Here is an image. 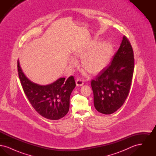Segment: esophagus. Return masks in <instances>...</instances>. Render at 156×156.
<instances>
[{
    "mask_svg": "<svg viewBox=\"0 0 156 156\" xmlns=\"http://www.w3.org/2000/svg\"><path fill=\"white\" fill-rule=\"evenodd\" d=\"M76 84L77 86H80V87L82 86V85H83V81L82 80H81V79L78 78V79H77L76 81Z\"/></svg>",
    "mask_w": 156,
    "mask_h": 156,
    "instance_id": "obj_1",
    "label": "esophagus"
}]
</instances>
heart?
Returning <instances> with one entry per match:
<instances>
[{
    "mask_svg": "<svg viewBox=\"0 0 156 156\" xmlns=\"http://www.w3.org/2000/svg\"><path fill=\"white\" fill-rule=\"evenodd\" d=\"M113 51V47L109 42H101L93 39L84 47L78 49L75 55L82 58V65L89 74H95L102 71L109 63ZM69 64L73 67L77 65L75 58H70Z\"/></svg>",
    "mask_w": 156,
    "mask_h": 156,
    "instance_id": "1",
    "label": "heart"
}]
</instances>
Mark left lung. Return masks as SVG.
I'll return each mask as SVG.
<instances>
[{
    "mask_svg": "<svg viewBox=\"0 0 156 156\" xmlns=\"http://www.w3.org/2000/svg\"><path fill=\"white\" fill-rule=\"evenodd\" d=\"M133 50L123 36L118 51L111 63L90 82L95 109L109 115L118 111L129 95L133 75Z\"/></svg>",
    "mask_w": 156,
    "mask_h": 156,
    "instance_id": "8db88e82",
    "label": "left lung"
}]
</instances>
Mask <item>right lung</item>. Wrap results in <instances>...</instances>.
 Wrapping results in <instances>:
<instances>
[{"label":"right lung","mask_w":156,"mask_h":156,"mask_svg":"<svg viewBox=\"0 0 156 156\" xmlns=\"http://www.w3.org/2000/svg\"><path fill=\"white\" fill-rule=\"evenodd\" d=\"M17 71L24 92L37 113L50 120H58L67 115L70 95L75 87L73 76L67 80L61 78L50 85H40L27 78L19 61Z\"/></svg>","instance_id":"obj_1"}]
</instances>
